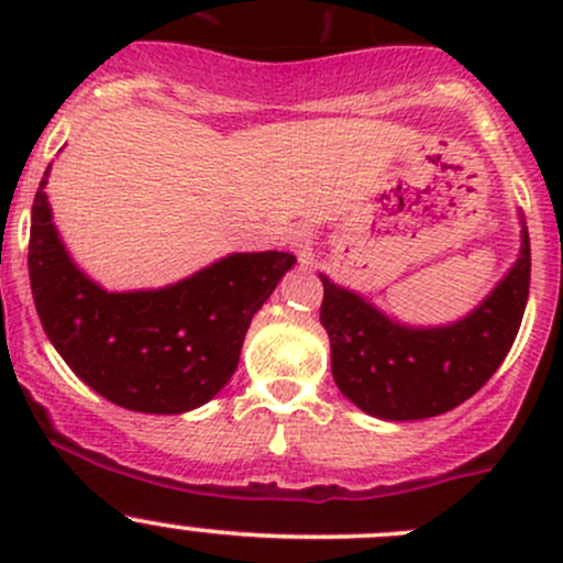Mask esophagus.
I'll return each instance as SVG.
<instances>
[{"instance_id": "obj_1", "label": "esophagus", "mask_w": 563, "mask_h": 563, "mask_svg": "<svg viewBox=\"0 0 563 563\" xmlns=\"http://www.w3.org/2000/svg\"><path fill=\"white\" fill-rule=\"evenodd\" d=\"M288 240H291L294 253H297L299 258H308V255H310V245H313V234H310L308 229L291 231V236H288Z\"/></svg>"}]
</instances>
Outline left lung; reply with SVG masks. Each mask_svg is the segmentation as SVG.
<instances>
[{"label": "left lung", "instance_id": "1", "mask_svg": "<svg viewBox=\"0 0 563 563\" xmlns=\"http://www.w3.org/2000/svg\"><path fill=\"white\" fill-rule=\"evenodd\" d=\"M321 323L338 389L389 422L439 417L468 400L498 371L518 338L531 283L528 229L520 255L479 308L446 327H406L360 294L321 275Z\"/></svg>", "mask_w": 563, "mask_h": 563}]
</instances>
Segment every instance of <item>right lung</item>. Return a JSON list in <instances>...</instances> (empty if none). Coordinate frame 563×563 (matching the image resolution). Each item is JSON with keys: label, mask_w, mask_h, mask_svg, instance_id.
<instances>
[{"label": "right lung", "mask_w": 563, "mask_h": 563, "mask_svg": "<svg viewBox=\"0 0 563 563\" xmlns=\"http://www.w3.org/2000/svg\"><path fill=\"white\" fill-rule=\"evenodd\" d=\"M45 185L48 172L32 203L30 283L62 360L130 411L185 413L212 400L240 365L250 321L297 258L277 250L231 253L174 286L111 294L67 255Z\"/></svg>", "instance_id": "obj_1"}]
</instances>
